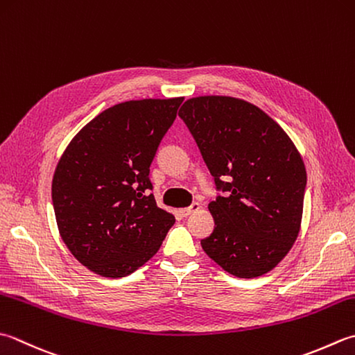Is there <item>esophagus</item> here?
<instances>
[{
	"mask_svg": "<svg viewBox=\"0 0 355 355\" xmlns=\"http://www.w3.org/2000/svg\"><path fill=\"white\" fill-rule=\"evenodd\" d=\"M200 207H201V205L196 201V203H192L189 207H183V209H180L178 212H180V215H182V217H187V215H191L192 212H197Z\"/></svg>",
	"mask_w": 355,
	"mask_h": 355,
	"instance_id": "34e87169",
	"label": "esophagus"
}]
</instances>
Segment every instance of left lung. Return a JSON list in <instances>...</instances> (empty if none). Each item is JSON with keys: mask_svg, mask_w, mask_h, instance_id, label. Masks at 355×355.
<instances>
[{"mask_svg": "<svg viewBox=\"0 0 355 355\" xmlns=\"http://www.w3.org/2000/svg\"><path fill=\"white\" fill-rule=\"evenodd\" d=\"M178 115L221 192L201 248L240 279L269 272L300 231L306 169L294 143L261 109L232 96L191 98Z\"/></svg>", "mask_w": 355, "mask_h": 355, "instance_id": "8db88e82", "label": "left lung"}]
</instances>
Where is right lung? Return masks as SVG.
Instances as JSON below:
<instances>
[{"mask_svg": "<svg viewBox=\"0 0 355 355\" xmlns=\"http://www.w3.org/2000/svg\"><path fill=\"white\" fill-rule=\"evenodd\" d=\"M183 98L103 110L69 143L52 182L58 231L94 272L120 279L152 259L175 217L157 206L150 163Z\"/></svg>", "mask_w": 355, "mask_h": 355, "instance_id": "obj_1", "label": "right lung"}]
</instances>
